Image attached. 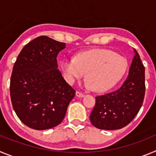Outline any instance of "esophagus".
I'll list each match as a JSON object with an SVG mask.
<instances>
[{"instance_id": "1", "label": "esophagus", "mask_w": 156, "mask_h": 156, "mask_svg": "<svg viewBox=\"0 0 156 156\" xmlns=\"http://www.w3.org/2000/svg\"><path fill=\"white\" fill-rule=\"evenodd\" d=\"M76 95L77 97H79V98L84 97V94L81 93V92H80V91H76Z\"/></svg>"}]
</instances>
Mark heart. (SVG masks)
<instances>
[{
  "label": "heart",
  "instance_id": "obj_1",
  "mask_svg": "<svg viewBox=\"0 0 156 156\" xmlns=\"http://www.w3.org/2000/svg\"><path fill=\"white\" fill-rule=\"evenodd\" d=\"M128 63L124 57L108 49H92L78 53L73 58H66L61 68L69 83L80 80L87 73L92 90L103 92L115 86L126 73Z\"/></svg>",
  "mask_w": 156,
  "mask_h": 156
}]
</instances>
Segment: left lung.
Returning <instances> with one entry per match:
<instances>
[{
	"instance_id": "obj_1",
	"label": "left lung",
	"mask_w": 156,
	"mask_h": 156,
	"mask_svg": "<svg viewBox=\"0 0 156 156\" xmlns=\"http://www.w3.org/2000/svg\"><path fill=\"white\" fill-rule=\"evenodd\" d=\"M129 74L119 89L95 98L90 119L94 126L112 130L124 127L138 113L145 93L144 67L136 50Z\"/></svg>"
}]
</instances>
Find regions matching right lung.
Wrapping results in <instances>:
<instances>
[{"instance_id": "add662e5", "label": "right lung", "mask_w": 156, "mask_h": 156, "mask_svg": "<svg viewBox=\"0 0 156 156\" xmlns=\"http://www.w3.org/2000/svg\"><path fill=\"white\" fill-rule=\"evenodd\" d=\"M65 48V43L41 36L25 45L14 65L12 107L32 129L44 130L60 124L75 96V90L58 69L57 56Z\"/></svg>"}]
</instances>
